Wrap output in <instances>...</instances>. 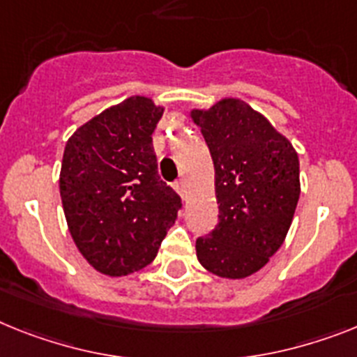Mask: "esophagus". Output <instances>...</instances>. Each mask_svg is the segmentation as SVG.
<instances>
[{
	"mask_svg": "<svg viewBox=\"0 0 357 357\" xmlns=\"http://www.w3.org/2000/svg\"><path fill=\"white\" fill-rule=\"evenodd\" d=\"M174 188H176V192L179 196H185V181L183 179H178V181H174Z\"/></svg>",
	"mask_w": 357,
	"mask_h": 357,
	"instance_id": "1",
	"label": "esophagus"
}]
</instances>
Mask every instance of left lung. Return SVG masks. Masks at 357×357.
Segmentation results:
<instances>
[{"mask_svg": "<svg viewBox=\"0 0 357 357\" xmlns=\"http://www.w3.org/2000/svg\"><path fill=\"white\" fill-rule=\"evenodd\" d=\"M215 170L218 225L196 239L197 259L212 274L241 280L281 247L299 199L294 146L241 100L192 110Z\"/></svg>", "mask_w": 357, "mask_h": 357, "instance_id": "1", "label": "left lung"}]
</instances>
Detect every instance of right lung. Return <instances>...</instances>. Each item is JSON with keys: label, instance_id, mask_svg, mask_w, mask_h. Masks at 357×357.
Returning a JSON list of instances; mask_svg holds the SVG:
<instances>
[{"label": "right lung", "instance_id": "obj_1", "mask_svg": "<svg viewBox=\"0 0 357 357\" xmlns=\"http://www.w3.org/2000/svg\"><path fill=\"white\" fill-rule=\"evenodd\" d=\"M161 114L154 101L134 96L77 128L65 146L59 192L68 230L107 275L152 263L181 208L158 174L152 132Z\"/></svg>", "mask_w": 357, "mask_h": 357}]
</instances>
